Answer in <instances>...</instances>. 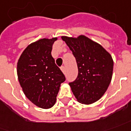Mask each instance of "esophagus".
Segmentation results:
<instances>
[{"label": "esophagus", "instance_id": "1", "mask_svg": "<svg viewBox=\"0 0 131 131\" xmlns=\"http://www.w3.org/2000/svg\"><path fill=\"white\" fill-rule=\"evenodd\" d=\"M61 70H62L63 73H65V67H61Z\"/></svg>", "mask_w": 131, "mask_h": 131}]
</instances>
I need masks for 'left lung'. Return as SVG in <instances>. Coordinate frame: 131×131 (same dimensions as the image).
I'll return each mask as SVG.
<instances>
[{
    "mask_svg": "<svg viewBox=\"0 0 131 131\" xmlns=\"http://www.w3.org/2000/svg\"><path fill=\"white\" fill-rule=\"evenodd\" d=\"M76 59L78 75L70 82L74 95L85 105L97 101L110 83L113 70L112 57L101 45L84 36H62Z\"/></svg>",
    "mask_w": 131,
    "mask_h": 131,
    "instance_id": "obj_1",
    "label": "left lung"
}]
</instances>
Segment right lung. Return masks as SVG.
Wrapping results in <instances>:
<instances>
[{
	"label": "right lung",
	"instance_id": "1",
	"mask_svg": "<svg viewBox=\"0 0 131 131\" xmlns=\"http://www.w3.org/2000/svg\"><path fill=\"white\" fill-rule=\"evenodd\" d=\"M57 39H42L31 43L17 64L18 78L25 95L36 106L44 109L55 104L60 84L66 80L51 54Z\"/></svg>",
	"mask_w": 131,
	"mask_h": 131
}]
</instances>
